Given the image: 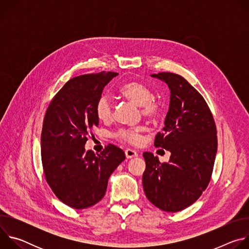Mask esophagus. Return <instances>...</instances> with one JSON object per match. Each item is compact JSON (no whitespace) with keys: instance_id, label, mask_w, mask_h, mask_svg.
Masks as SVG:
<instances>
[{"instance_id":"34e87169","label":"esophagus","mask_w":249,"mask_h":249,"mask_svg":"<svg viewBox=\"0 0 249 249\" xmlns=\"http://www.w3.org/2000/svg\"><path fill=\"white\" fill-rule=\"evenodd\" d=\"M125 155H126V158H127V159H132V158L138 157L137 152L134 151V150H131V149H127V150L125 151Z\"/></svg>"}]
</instances>
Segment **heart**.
Listing matches in <instances>:
<instances>
[{
  "label": "heart",
  "mask_w": 249,
  "mask_h": 249,
  "mask_svg": "<svg viewBox=\"0 0 249 249\" xmlns=\"http://www.w3.org/2000/svg\"><path fill=\"white\" fill-rule=\"evenodd\" d=\"M119 93L130 100L137 106H140L146 117L154 119L160 116L161 112L160 104L153 98L152 90L144 84L139 82H128L119 89ZM95 114L97 118L102 122H107L112 118V104L107 95H101L95 103ZM143 128L136 127L130 129H122L116 137L128 143L139 145L142 142V135Z\"/></svg>",
  "instance_id": "obj_1"
}]
</instances>
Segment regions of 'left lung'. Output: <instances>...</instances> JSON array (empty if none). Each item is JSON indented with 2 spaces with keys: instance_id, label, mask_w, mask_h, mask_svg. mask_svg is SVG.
Listing matches in <instances>:
<instances>
[{
  "instance_id": "1",
  "label": "left lung",
  "mask_w": 249,
  "mask_h": 249,
  "mask_svg": "<svg viewBox=\"0 0 249 249\" xmlns=\"http://www.w3.org/2000/svg\"><path fill=\"white\" fill-rule=\"evenodd\" d=\"M151 77L169 89L164 127L155 146L171 155L168 162L160 163L152 153L143 154V188L152 204L174 213L192 205L208 186L218 148L217 129L205 99L184 78L172 73Z\"/></svg>"
}]
</instances>
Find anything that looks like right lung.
<instances>
[{"label": "right lung", "instance_id": "right-lung-1", "mask_svg": "<svg viewBox=\"0 0 249 249\" xmlns=\"http://www.w3.org/2000/svg\"><path fill=\"white\" fill-rule=\"evenodd\" d=\"M117 73L101 72L70 80L46 111L41 133V159L46 181L66 205L86 209L99 202L111 173L125 153L108 145L100 154L86 151L88 135L99 120L95 103Z\"/></svg>", "mask_w": 249, "mask_h": 249}]
</instances>
